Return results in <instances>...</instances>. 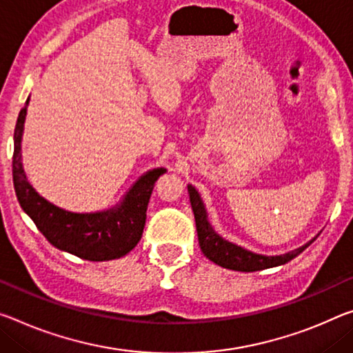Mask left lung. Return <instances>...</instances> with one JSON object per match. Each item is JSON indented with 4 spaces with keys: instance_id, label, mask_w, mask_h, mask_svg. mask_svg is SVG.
Masks as SVG:
<instances>
[{
    "instance_id": "1",
    "label": "left lung",
    "mask_w": 353,
    "mask_h": 353,
    "mask_svg": "<svg viewBox=\"0 0 353 353\" xmlns=\"http://www.w3.org/2000/svg\"><path fill=\"white\" fill-rule=\"evenodd\" d=\"M188 194L190 203H192V209L194 214V221H196V231H198V240L199 247L203 250L204 256L216 265L223 268H229V270L237 272H256L264 270V268L283 265L286 262L292 261L295 256H299L301 251H305L310 245L314 242L316 237L310 240L303 247L290 251V253L281 254V256H262L256 254L253 251H248L236 243L228 242L221 236L214 231L210 226L209 220H207V212L203 199H201L196 188L188 185Z\"/></svg>"
}]
</instances>
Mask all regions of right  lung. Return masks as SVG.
Segmentation results:
<instances>
[{"instance_id":"right-lung-1","label":"right lung","mask_w":353,"mask_h":353,"mask_svg":"<svg viewBox=\"0 0 353 353\" xmlns=\"http://www.w3.org/2000/svg\"><path fill=\"white\" fill-rule=\"evenodd\" d=\"M26 105L20 110L14 130L12 179L17 199L50 243L86 261H111L137 247L146 225V210L154 183L165 168H155L137 181L119 205L97 214H74L59 209L39 194L21 166V133Z\"/></svg>"}]
</instances>
